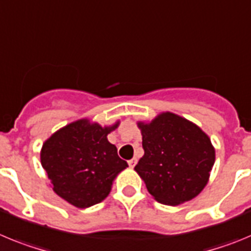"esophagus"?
<instances>
[{
  "label": "esophagus",
  "instance_id": "1",
  "mask_svg": "<svg viewBox=\"0 0 251 251\" xmlns=\"http://www.w3.org/2000/svg\"><path fill=\"white\" fill-rule=\"evenodd\" d=\"M128 165H130V168H134L135 165H136V162H137V159L136 157H132V159L131 160H128Z\"/></svg>",
  "mask_w": 251,
  "mask_h": 251
}]
</instances>
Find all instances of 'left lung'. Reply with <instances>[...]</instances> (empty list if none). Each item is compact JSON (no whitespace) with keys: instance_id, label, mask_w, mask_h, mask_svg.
<instances>
[{"instance_id":"1","label":"left lung","mask_w":251,"mask_h":251,"mask_svg":"<svg viewBox=\"0 0 251 251\" xmlns=\"http://www.w3.org/2000/svg\"><path fill=\"white\" fill-rule=\"evenodd\" d=\"M137 126L145 153L135 171L153 199L175 206L201 193L215 162V149L204 131L173 112Z\"/></svg>"}]
</instances>
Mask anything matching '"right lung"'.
I'll return each instance as SVG.
<instances>
[{"label": "right lung", "mask_w": 251, "mask_h": 251, "mask_svg": "<svg viewBox=\"0 0 251 251\" xmlns=\"http://www.w3.org/2000/svg\"><path fill=\"white\" fill-rule=\"evenodd\" d=\"M87 119L74 121L52 134L41 149V165L60 198L80 209L101 202L117 174L128 166L107 135L117 128Z\"/></svg>", "instance_id": "add662e5"}]
</instances>
